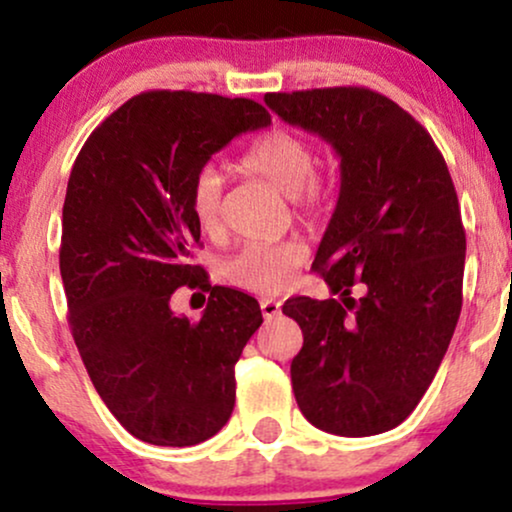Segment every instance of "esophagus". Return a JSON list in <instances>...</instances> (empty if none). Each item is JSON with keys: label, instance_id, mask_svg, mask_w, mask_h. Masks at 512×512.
Instances as JSON below:
<instances>
[{"label": "esophagus", "instance_id": "1", "mask_svg": "<svg viewBox=\"0 0 512 512\" xmlns=\"http://www.w3.org/2000/svg\"><path fill=\"white\" fill-rule=\"evenodd\" d=\"M260 308H262L264 320H272V317H276V315L281 313V303L279 301H272V298H262Z\"/></svg>", "mask_w": 512, "mask_h": 512}]
</instances>
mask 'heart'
Wrapping results in <instances>:
<instances>
[{"instance_id":"heart-1","label":"heart","mask_w":512,"mask_h":512,"mask_svg":"<svg viewBox=\"0 0 512 512\" xmlns=\"http://www.w3.org/2000/svg\"><path fill=\"white\" fill-rule=\"evenodd\" d=\"M315 149L303 134L293 129L276 127L257 137L243 151L245 168L262 175L276 190L289 195L298 209L315 214L322 209L327 197V180L315 170ZM221 197L223 178L214 166L199 168L190 185V211L204 233H216L221 228ZM303 245L284 243H245L236 255L223 264V272L233 284L255 293H279L291 281L293 269L303 262Z\"/></svg>"}]
</instances>
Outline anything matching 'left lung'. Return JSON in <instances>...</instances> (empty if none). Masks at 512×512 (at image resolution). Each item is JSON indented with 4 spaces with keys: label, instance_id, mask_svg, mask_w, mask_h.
Wrapping results in <instances>:
<instances>
[{
    "label": "left lung",
    "instance_id": "8db88e82",
    "mask_svg": "<svg viewBox=\"0 0 512 512\" xmlns=\"http://www.w3.org/2000/svg\"><path fill=\"white\" fill-rule=\"evenodd\" d=\"M264 103L332 144L342 173L313 262L337 298L281 308L303 332L293 395L320 431L385 433L421 402L462 310L455 185L431 134L383 93L334 86L267 93Z\"/></svg>",
    "mask_w": 512,
    "mask_h": 512
}]
</instances>
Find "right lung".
Returning a JSON list of instances; mask_svg holds the SVG:
<instances>
[{
	"instance_id": "1",
	"label": "right lung",
	"mask_w": 512,
	"mask_h": 512,
	"mask_svg": "<svg viewBox=\"0 0 512 512\" xmlns=\"http://www.w3.org/2000/svg\"><path fill=\"white\" fill-rule=\"evenodd\" d=\"M269 120L250 98L146 91L105 117L74 161L60 248L69 327L105 407L144 443L197 445L231 419L236 363L262 310L190 262V185L233 137ZM180 285L212 289L197 323L169 310Z\"/></svg>"
}]
</instances>
